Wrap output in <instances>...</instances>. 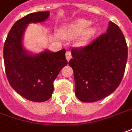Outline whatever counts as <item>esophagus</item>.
<instances>
[{
    "label": "esophagus",
    "instance_id": "obj_1",
    "mask_svg": "<svg viewBox=\"0 0 132 132\" xmlns=\"http://www.w3.org/2000/svg\"><path fill=\"white\" fill-rule=\"evenodd\" d=\"M66 60L69 61L70 59H71V51H67L66 53Z\"/></svg>",
    "mask_w": 132,
    "mask_h": 132
}]
</instances>
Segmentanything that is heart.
<instances>
[{
	"label": "heart",
	"mask_w": 132,
	"mask_h": 132,
	"mask_svg": "<svg viewBox=\"0 0 132 132\" xmlns=\"http://www.w3.org/2000/svg\"><path fill=\"white\" fill-rule=\"evenodd\" d=\"M90 24L91 22L89 20L79 19L63 27L61 30V35L64 38L70 40L77 37L81 34L77 41V45L78 46H84L95 35L96 32L94 27L87 28Z\"/></svg>",
	"instance_id": "b5f03b06"
}]
</instances>
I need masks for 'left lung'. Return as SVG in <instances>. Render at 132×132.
Here are the masks:
<instances>
[{
  "label": "left lung",
  "mask_w": 132,
  "mask_h": 132,
  "mask_svg": "<svg viewBox=\"0 0 132 132\" xmlns=\"http://www.w3.org/2000/svg\"><path fill=\"white\" fill-rule=\"evenodd\" d=\"M105 33L85 47H72L75 95L79 100L92 103L115 91L122 80L128 55L125 37L110 21Z\"/></svg>",
  "instance_id": "1"
}]
</instances>
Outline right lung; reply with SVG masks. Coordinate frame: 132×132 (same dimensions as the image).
Here are the masks:
<instances>
[{
	"label": "right lung",
	"instance_id": "1",
	"mask_svg": "<svg viewBox=\"0 0 132 132\" xmlns=\"http://www.w3.org/2000/svg\"><path fill=\"white\" fill-rule=\"evenodd\" d=\"M49 11L29 13L19 19L8 34L3 47V59L8 81L11 87L27 100L45 102L53 92V81L68 64L63 48L59 52L45 51L29 54L23 48L22 36L29 23L45 21Z\"/></svg>",
	"mask_w": 132,
	"mask_h": 132
}]
</instances>
